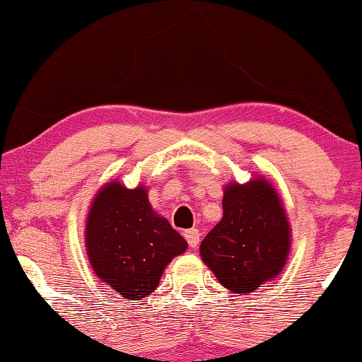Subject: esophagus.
Segmentation results:
<instances>
[{"label":"esophagus","mask_w":362,"mask_h":362,"mask_svg":"<svg viewBox=\"0 0 362 362\" xmlns=\"http://www.w3.org/2000/svg\"><path fill=\"white\" fill-rule=\"evenodd\" d=\"M185 238H186V242H188V245L192 248H197L198 247V243H200V231H198V229H188V231L185 233Z\"/></svg>","instance_id":"obj_1"}]
</instances>
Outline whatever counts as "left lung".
<instances>
[{
    "mask_svg": "<svg viewBox=\"0 0 362 362\" xmlns=\"http://www.w3.org/2000/svg\"><path fill=\"white\" fill-rule=\"evenodd\" d=\"M291 226L273 182L254 176L224 186L223 219L200 245V257L233 293H252L283 271Z\"/></svg>",
    "mask_w": 362,
    "mask_h": 362,
    "instance_id": "left-lung-1",
    "label": "left lung"
}]
</instances>
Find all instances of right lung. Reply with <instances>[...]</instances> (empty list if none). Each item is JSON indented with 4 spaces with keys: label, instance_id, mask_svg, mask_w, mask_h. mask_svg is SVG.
I'll return each mask as SVG.
<instances>
[{
    "label": "right lung",
    "instance_id": "right-lung-1",
    "mask_svg": "<svg viewBox=\"0 0 362 362\" xmlns=\"http://www.w3.org/2000/svg\"><path fill=\"white\" fill-rule=\"evenodd\" d=\"M86 254L95 274L127 300H143L188 243L148 200V188L105 182L89 205Z\"/></svg>",
    "mask_w": 362,
    "mask_h": 362
}]
</instances>
